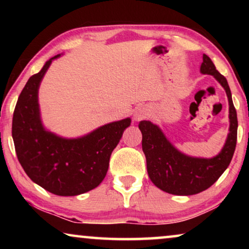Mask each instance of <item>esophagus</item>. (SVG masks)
Returning <instances> with one entry per match:
<instances>
[{
  "mask_svg": "<svg viewBox=\"0 0 249 249\" xmlns=\"http://www.w3.org/2000/svg\"><path fill=\"white\" fill-rule=\"evenodd\" d=\"M149 114V108L146 105H141V107H136L134 112V120L135 121H141L142 119L147 118Z\"/></svg>",
  "mask_w": 249,
  "mask_h": 249,
  "instance_id": "esophagus-1",
  "label": "esophagus"
}]
</instances>
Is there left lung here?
I'll list each match as a JSON object with an SVG mask.
<instances>
[{
	"label": "left lung",
	"mask_w": 249,
	"mask_h": 249,
	"mask_svg": "<svg viewBox=\"0 0 249 249\" xmlns=\"http://www.w3.org/2000/svg\"><path fill=\"white\" fill-rule=\"evenodd\" d=\"M200 73L215 78L226 90L229 102V132L219 154L211 159L186 155L170 142L158 124L146 120L138 124L149 179L158 188L172 195H195L210 188L229 166L236 149L237 112L228 81L206 54L203 55Z\"/></svg>",
	"instance_id": "8db88e82"
}]
</instances>
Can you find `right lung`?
<instances>
[{"label": "right lung", "mask_w": 249, "mask_h": 249, "mask_svg": "<svg viewBox=\"0 0 249 249\" xmlns=\"http://www.w3.org/2000/svg\"><path fill=\"white\" fill-rule=\"evenodd\" d=\"M27 81L12 119V138L18 160L27 176L57 196H76L96 188L107 176L110 156L130 125L131 119L110 122L89 134L64 138L44 127L38 89L53 60Z\"/></svg>", "instance_id": "add662e5"}]
</instances>
